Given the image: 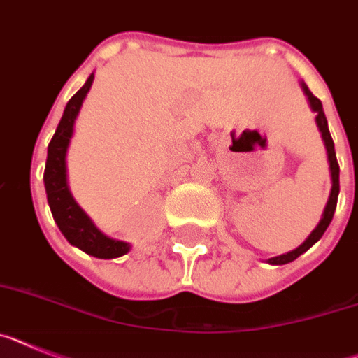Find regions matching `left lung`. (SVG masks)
<instances>
[{
	"label": "left lung",
	"mask_w": 358,
	"mask_h": 358,
	"mask_svg": "<svg viewBox=\"0 0 358 358\" xmlns=\"http://www.w3.org/2000/svg\"><path fill=\"white\" fill-rule=\"evenodd\" d=\"M303 90L304 93L308 95V101H310V106H312V110L315 111L317 117V126H319V129H321L322 133V141H324L326 144V149H328V160H329V169H331V192H329V198H328V203H326L324 207V213H322V217L321 222H319V225L315 227L312 231V234L306 238V241H304L303 245H299V247L295 248V250H292V252H287L282 254V256H278V257H272V259H268L272 265H285V263H290V261L297 259V257L301 256L303 252H306L310 247H312L313 243H317L319 239L322 238V234H324V231L328 229L329 222H331V217H334V213H335V207H337V198H338V162H337V157H335V148H334V141H331V135H329V129H328V120H326V115L324 111H322V104L321 101L313 95L312 92L308 90V86L303 85Z\"/></svg>",
	"instance_id": "1"
}]
</instances>
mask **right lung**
Listing matches in <instances>:
<instances>
[{"instance_id":"right-lung-1","label":"right lung","mask_w":358,"mask_h":358,"mask_svg":"<svg viewBox=\"0 0 358 358\" xmlns=\"http://www.w3.org/2000/svg\"><path fill=\"white\" fill-rule=\"evenodd\" d=\"M92 83L93 73L88 77L86 85L68 101L61 122L48 144V157H46L43 180H45L50 210H52V216L64 238L71 245L85 250L86 254L102 257V259H111V257L124 256L129 250V245L106 238L101 231H97V227L93 225L85 210L80 209L76 200L71 198L66 183V149L70 144L71 133H73L76 117L83 106L86 93L92 88Z\"/></svg>"}]
</instances>
